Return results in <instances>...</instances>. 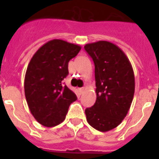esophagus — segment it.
<instances>
[{"instance_id": "esophagus-1", "label": "esophagus", "mask_w": 159, "mask_h": 159, "mask_svg": "<svg viewBox=\"0 0 159 159\" xmlns=\"http://www.w3.org/2000/svg\"><path fill=\"white\" fill-rule=\"evenodd\" d=\"M83 91H84V87H81V88H78V92H79L80 93H82V92H83Z\"/></svg>"}]
</instances>
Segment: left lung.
<instances>
[{
  "mask_svg": "<svg viewBox=\"0 0 159 159\" xmlns=\"http://www.w3.org/2000/svg\"><path fill=\"white\" fill-rule=\"evenodd\" d=\"M95 64L97 101L85 110L90 125L102 132L111 130L122 122L134 94V75L123 51L108 41L84 46Z\"/></svg>",
  "mask_w": 159,
  "mask_h": 159,
  "instance_id": "8db88e82",
  "label": "left lung"
}]
</instances>
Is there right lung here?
<instances>
[{
	"label": "right lung",
	"instance_id": "obj_1",
	"mask_svg": "<svg viewBox=\"0 0 159 159\" xmlns=\"http://www.w3.org/2000/svg\"><path fill=\"white\" fill-rule=\"evenodd\" d=\"M81 46L62 39H53L39 48L31 58L25 77V94L36 120L53 127L65 120L70 104L77 96L62 80L68 74V62Z\"/></svg>",
	"mask_w": 159,
	"mask_h": 159
}]
</instances>
